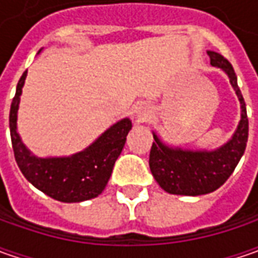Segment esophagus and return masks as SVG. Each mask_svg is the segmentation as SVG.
I'll use <instances>...</instances> for the list:
<instances>
[{"instance_id":"esophagus-1","label":"esophagus","mask_w":258,"mask_h":258,"mask_svg":"<svg viewBox=\"0 0 258 258\" xmlns=\"http://www.w3.org/2000/svg\"><path fill=\"white\" fill-rule=\"evenodd\" d=\"M148 114H149V112H148L146 109H144V107H138V109L135 110V116H136V119H138L139 122L146 120V119H148Z\"/></svg>"}]
</instances>
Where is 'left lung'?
<instances>
[{"instance_id": "8db88e82", "label": "left lung", "mask_w": 258, "mask_h": 258, "mask_svg": "<svg viewBox=\"0 0 258 258\" xmlns=\"http://www.w3.org/2000/svg\"><path fill=\"white\" fill-rule=\"evenodd\" d=\"M211 66L221 69L228 76L230 83L241 106V119L233 138L214 151H189L165 145L154 132L155 142L149 154V168L155 181L169 194L175 195H204L218 189L243 156L248 139V117L245 102L231 63L223 55L208 51Z\"/></svg>"}]
</instances>
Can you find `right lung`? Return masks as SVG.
I'll list each match as a JSON object with an SVG mask.
<instances>
[{
    "mask_svg": "<svg viewBox=\"0 0 258 258\" xmlns=\"http://www.w3.org/2000/svg\"><path fill=\"white\" fill-rule=\"evenodd\" d=\"M27 72L23 73L10 110V132L14 156L27 181L45 195L61 203H82L96 198L106 188L114 162L123 149L126 136L132 129L124 117L110 126L85 151L63 158H37L31 154L17 132V112Z\"/></svg>",
    "mask_w": 258,
    "mask_h": 258,
    "instance_id": "add662e5",
    "label": "right lung"
}]
</instances>
